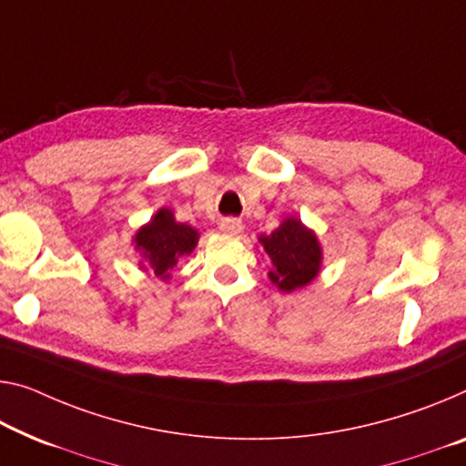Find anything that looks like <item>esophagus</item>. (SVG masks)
<instances>
[{
  "label": "esophagus",
  "instance_id": "34e87169",
  "mask_svg": "<svg viewBox=\"0 0 466 466\" xmlns=\"http://www.w3.org/2000/svg\"><path fill=\"white\" fill-rule=\"evenodd\" d=\"M218 227H220V231L227 233V235H238V233H241V228H243L239 218H220Z\"/></svg>",
  "mask_w": 466,
  "mask_h": 466
}]
</instances>
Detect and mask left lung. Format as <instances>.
Listing matches in <instances>:
<instances>
[{"mask_svg":"<svg viewBox=\"0 0 466 466\" xmlns=\"http://www.w3.org/2000/svg\"><path fill=\"white\" fill-rule=\"evenodd\" d=\"M258 241L270 260V283L283 293L302 289L319 277L323 267V248L317 233L299 218H283L273 233L260 235Z\"/></svg>","mask_w":466,"mask_h":466,"instance_id":"8db88e82","label":"left lung"}]
</instances>
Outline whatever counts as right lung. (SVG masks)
I'll return each mask as SVG.
<instances>
[{
	"mask_svg": "<svg viewBox=\"0 0 466 466\" xmlns=\"http://www.w3.org/2000/svg\"><path fill=\"white\" fill-rule=\"evenodd\" d=\"M199 233L191 225L178 223L170 208H160L133 235L135 249L141 254L139 268L164 281L173 279L178 258L189 256L198 246Z\"/></svg>",
	"mask_w": 466,
	"mask_h": 466,
	"instance_id": "1",
	"label": "right lung"
}]
</instances>
